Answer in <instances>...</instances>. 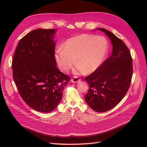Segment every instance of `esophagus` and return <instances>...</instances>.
<instances>
[{"instance_id": "1", "label": "esophagus", "mask_w": 147, "mask_h": 147, "mask_svg": "<svg viewBox=\"0 0 147 147\" xmlns=\"http://www.w3.org/2000/svg\"><path fill=\"white\" fill-rule=\"evenodd\" d=\"M71 81H72V82L75 83H78V82L80 81V79L77 76H74L73 77V78L71 79Z\"/></svg>"}]
</instances>
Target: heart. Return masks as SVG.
Returning a JSON list of instances; mask_svg holds the SVG:
<instances>
[{"instance_id": "obj_1", "label": "heart", "mask_w": 147, "mask_h": 147, "mask_svg": "<svg viewBox=\"0 0 147 147\" xmlns=\"http://www.w3.org/2000/svg\"><path fill=\"white\" fill-rule=\"evenodd\" d=\"M107 47L103 37L81 34L68 39L64 48L57 49L55 58L59 69L64 73L72 68L76 59L77 72L91 74L103 63Z\"/></svg>"}]
</instances>
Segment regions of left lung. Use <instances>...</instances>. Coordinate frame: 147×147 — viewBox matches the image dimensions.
<instances>
[{
	"label": "left lung",
	"instance_id": "8db88e82",
	"mask_svg": "<svg viewBox=\"0 0 147 147\" xmlns=\"http://www.w3.org/2000/svg\"><path fill=\"white\" fill-rule=\"evenodd\" d=\"M98 29L110 39L113 51L95 72L84 78L90 86L84 99L95 112H104L120 102L129 88L133 73L132 59L122 40L105 29Z\"/></svg>",
	"mask_w": 147,
	"mask_h": 147
}]
</instances>
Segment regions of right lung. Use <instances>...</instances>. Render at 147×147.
Segmentation results:
<instances>
[{"label": "right lung", "mask_w": 147, "mask_h": 147, "mask_svg": "<svg viewBox=\"0 0 147 147\" xmlns=\"http://www.w3.org/2000/svg\"><path fill=\"white\" fill-rule=\"evenodd\" d=\"M56 30L37 29L26 34L18 43L12 60L13 78L21 97L42 113L56 108L70 80L56 67Z\"/></svg>", "instance_id": "add662e5"}]
</instances>
